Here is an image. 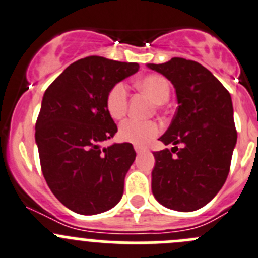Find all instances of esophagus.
<instances>
[{
    "mask_svg": "<svg viewBox=\"0 0 258 258\" xmlns=\"http://www.w3.org/2000/svg\"><path fill=\"white\" fill-rule=\"evenodd\" d=\"M145 150V149L143 148V146H139V145H135V151H136L137 154H140V153H143V151Z\"/></svg>",
    "mask_w": 258,
    "mask_h": 258,
    "instance_id": "1",
    "label": "esophagus"
}]
</instances>
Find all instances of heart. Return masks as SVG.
Wrapping results in <instances>:
<instances>
[{
	"label": "heart",
	"instance_id": "1",
	"mask_svg": "<svg viewBox=\"0 0 258 258\" xmlns=\"http://www.w3.org/2000/svg\"><path fill=\"white\" fill-rule=\"evenodd\" d=\"M137 88L145 91L156 104H164L170 95L169 81L162 75H148L136 83ZM128 90L123 83H118L109 90L105 100L107 110L113 119H121L127 112ZM160 132V126L154 121L127 119L119 127V137L126 143L145 145Z\"/></svg>",
	"mask_w": 258,
	"mask_h": 258
}]
</instances>
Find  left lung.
I'll return each instance as SVG.
<instances>
[{
  "label": "left lung",
  "instance_id": "left-lung-1",
  "mask_svg": "<svg viewBox=\"0 0 258 258\" xmlns=\"http://www.w3.org/2000/svg\"><path fill=\"white\" fill-rule=\"evenodd\" d=\"M148 67L173 84L178 100L172 123L159 139L174 146L153 153V195L172 210H199L216 196L229 173L237 144L232 98L199 62L174 57Z\"/></svg>",
  "mask_w": 258,
  "mask_h": 258
}]
</instances>
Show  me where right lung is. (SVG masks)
Here are the masks:
<instances>
[{
    "label": "right lung",
    "mask_w": 258,
    "mask_h": 258,
    "mask_svg": "<svg viewBox=\"0 0 258 258\" xmlns=\"http://www.w3.org/2000/svg\"><path fill=\"white\" fill-rule=\"evenodd\" d=\"M139 69L135 62L86 57L70 64L43 95L35 123L40 167L53 195L75 213H104L122 199L134 146L99 144L117 132L108 93Z\"/></svg>",
    "instance_id": "right-lung-1"
}]
</instances>
